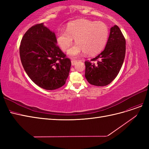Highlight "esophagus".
<instances>
[{
	"mask_svg": "<svg viewBox=\"0 0 149 149\" xmlns=\"http://www.w3.org/2000/svg\"><path fill=\"white\" fill-rule=\"evenodd\" d=\"M76 63H77V61L76 60H71V65L73 66L75 65Z\"/></svg>",
	"mask_w": 149,
	"mask_h": 149,
	"instance_id": "1",
	"label": "esophagus"
}]
</instances>
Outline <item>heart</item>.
<instances>
[{
	"label": "heart",
	"mask_w": 149,
	"mask_h": 149,
	"mask_svg": "<svg viewBox=\"0 0 149 149\" xmlns=\"http://www.w3.org/2000/svg\"><path fill=\"white\" fill-rule=\"evenodd\" d=\"M109 37V29L102 22L80 20L68 24L66 30L60 29L56 34V43L61 50L67 51L73 43H76L68 52L71 57H78L86 53L94 55L102 51Z\"/></svg>",
	"instance_id": "b5f03b06"
}]
</instances>
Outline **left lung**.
I'll return each mask as SVG.
<instances>
[{
	"label": "left lung",
	"mask_w": 149,
	"mask_h": 149,
	"mask_svg": "<svg viewBox=\"0 0 149 149\" xmlns=\"http://www.w3.org/2000/svg\"><path fill=\"white\" fill-rule=\"evenodd\" d=\"M125 55V40L118 26L110 29L104 49L91 61H85V77L89 83L97 86L110 84L119 73Z\"/></svg>",
	"instance_id": "8db88e82"
}]
</instances>
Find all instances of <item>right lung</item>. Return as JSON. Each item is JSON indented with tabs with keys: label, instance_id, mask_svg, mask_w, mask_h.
Listing matches in <instances>:
<instances>
[{
	"label": "right lung",
	"instance_id": "obj_1",
	"mask_svg": "<svg viewBox=\"0 0 149 149\" xmlns=\"http://www.w3.org/2000/svg\"><path fill=\"white\" fill-rule=\"evenodd\" d=\"M19 49L26 73L39 87L54 90L65 84L71 61L56 45L55 33L43 23L26 31Z\"/></svg>",
	"mask_w": 149,
	"mask_h": 149
}]
</instances>
